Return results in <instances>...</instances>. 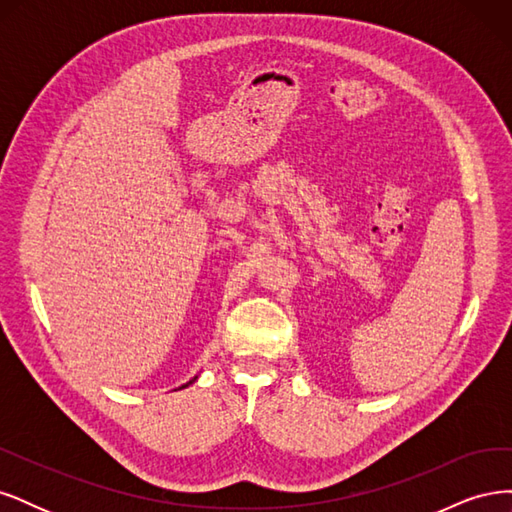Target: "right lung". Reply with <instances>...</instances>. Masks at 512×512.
<instances>
[{
  "instance_id": "right-lung-1",
  "label": "right lung",
  "mask_w": 512,
  "mask_h": 512,
  "mask_svg": "<svg viewBox=\"0 0 512 512\" xmlns=\"http://www.w3.org/2000/svg\"><path fill=\"white\" fill-rule=\"evenodd\" d=\"M194 380H196V378H194ZM190 382H192V380H190ZM190 382H188V384H190ZM188 384H183V386H181V389H185V386H188Z\"/></svg>"
}]
</instances>
